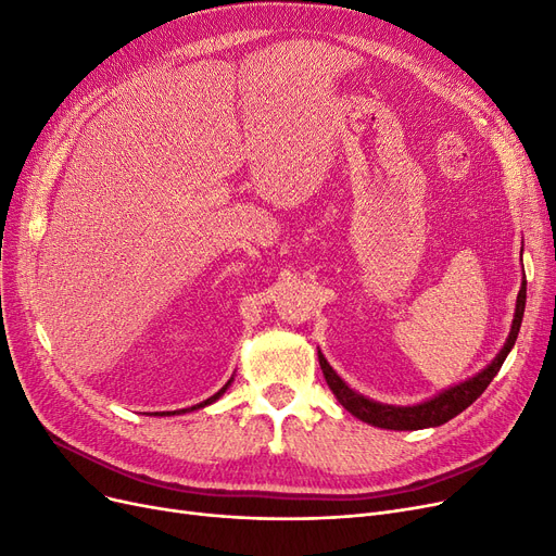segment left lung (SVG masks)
I'll return each instance as SVG.
<instances>
[{
	"label": "left lung",
	"mask_w": 556,
	"mask_h": 556,
	"mask_svg": "<svg viewBox=\"0 0 556 556\" xmlns=\"http://www.w3.org/2000/svg\"><path fill=\"white\" fill-rule=\"evenodd\" d=\"M525 302H527V277L522 279V289L518 293L516 318H513L510 334H508L504 348L500 351V355L492 359L488 364V368H483L479 376L446 389V392H442L440 396L430 399L421 405L396 407V405H382V403L364 399L362 394L353 392V389L348 387L334 374V368L327 364V359L318 351V362H320V368H323V376H325L327 384H330L337 401L348 409V413L355 415L357 419H362L366 424L378 426V428H389V430H419V428H430V426H442L448 419H454L456 415H460L465 407L475 403L485 392V387L492 382V378L497 376L506 355L510 353V348L516 345L520 325H522V316H525Z\"/></svg>",
	"instance_id": "obj_1"
}]
</instances>
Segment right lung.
I'll list each match as a JSON object with an SVG mask.
<instances>
[{
  "instance_id": "add662e5",
  "label": "right lung",
  "mask_w": 556,
  "mask_h": 556,
  "mask_svg": "<svg viewBox=\"0 0 556 556\" xmlns=\"http://www.w3.org/2000/svg\"><path fill=\"white\" fill-rule=\"evenodd\" d=\"M229 384H231V380H229V382H226V384H224V387H222V389H219V392H217V394H215V396H211V399H205V401H203V403H199V405H194V407H192V409H197V407H203V405H211V403H215V401H217V399H219V396H222V394H224V392H226V387H229ZM176 413H178V415H180V413H188V409H176ZM176 413H169V415H176ZM162 415H167V413H162Z\"/></svg>"
}]
</instances>
